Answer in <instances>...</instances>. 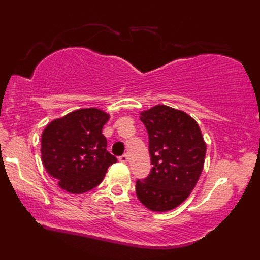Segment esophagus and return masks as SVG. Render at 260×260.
Returning <instances> with one entry per match:
<instances>
[{"mask_svg":"<svg viewBox=\"0 0 260 260\" xmlns=\"http://www.w3.org/2000/svg\"><path fill=\"white\" fill-rule=\"evenodd\" d=\"M119 160H120L121 163H127V162H128V155L123 154L121 156H119Z\"/></svg>","mask_w":260,"mask_h":260,"instance_id":"esophagus-1","label":"esophagus"}]
</instances>
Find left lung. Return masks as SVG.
Instances as JSON below:
<instances>
[{"mask_svg": "<svg viewBox=\"0 0 260 260\" xmlns=\"http://www.w3.org/2000/svg\"><path fill=\"white\" fill-rule=\"evenodd\" d=\"M140 119L148 132L152 168L145 179L137 180V196L152 212L170 211L197 185L206 143L197 121L183 111L156 105Z\"/></svg>", "mask_w": 260, "mask_h": 260, "instance_id": "8db88e82", "label": "left lung"}]
</instances>
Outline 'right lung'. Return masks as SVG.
Masks as SVG:
<instances>
[{
	"mask_svg": "<svg viewBox=\"0 0 260 260\" xmlns=\"http://www.w3.org/2000/svg\"><path fill=\"white\" fill-rule=\"evenodd\" d=\"M109 114L82 109L48 123L41 135V160L48 175L69 193L88 192L102 183L117 158L102 134Z\"/></svg>",
	"mask_w": 260,
	"mask_h": 260,
	"instance_id": "obj_1",
	"label": "right lung"
}]
</instances>
